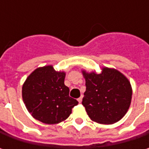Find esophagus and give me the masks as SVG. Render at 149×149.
Returning <instances> with one entry per match:
<instances>
[{
  "mask_svg": "<svg viewBox=\"0 0 149 149\" xmlns=\"http://www.w3.org/2000/svg\"><path fill=\"white\" fill-rule=\"evenodd\" d=\"M82 99H83V97H82V96H80V97H79V99L77 100L78 102H79V104H80V103L82 102Z\"/></svg>",
  "mask_w": 149,
  "mask_h": 149,
  "instance_id": "obj_1",
  "label": "esophagus"
}]
</instances>
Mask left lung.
I'll return each mask as SVG.
<instances>
[{
	"mask_svg": "<svg viewBox=\"0 0 149 149\" xmlns=\"http://www.w3.org/2000/svg\"><path fill=\"white\" fill-rule=\"evenodd\" d=\"M86 90L82 104L89 117L96 123L112 124L126 114L133 90L124 74L115 69L104 67L100 74L82 70Z\"/></svg>",
	"mask_w": 149,
	"mask_h": 149,
	"instance_id": "left-lung-1",
	"label": "left lung"
}]
</instances>
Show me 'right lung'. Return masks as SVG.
Here are the masks:
<instances>
[{"instance_id":"add662e5","label":"right lung","mask_w":149,"mask_h":149,"mask_svg":"<svg viewBox=\"0 0 149 149\" xmlns=\"http://www.w3.org/2000/svg\"><path fill=\"white\" fill-rule=\"evenodd\" d=\"M65 72L56 71L52 65L39 67L26 78L22 99L32 117L46 124L65 121L78 101L69 96L65 85Z\"/></svg>"}]
</instances>
